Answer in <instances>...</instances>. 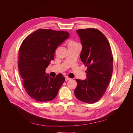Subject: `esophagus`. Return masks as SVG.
Here are the masks:
<instances>
[{
  "instance_id": "1",
  "label": "esophagus",
  "mask_w": 133,
  "mask_h": 133,
  "mask_svg": "<svg viewBox=\"0 0 133 133\" xmlns=\"http://www.w3.org/2000/svg\"><path fill=\"white\" fill-rule=\"evenodd\" d=\"M71 79L68 77H65V81H68V80H71Z\"/></svg>"
}]
</instances>
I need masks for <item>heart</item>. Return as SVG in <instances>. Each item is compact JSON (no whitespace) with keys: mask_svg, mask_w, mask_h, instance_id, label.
<instances>
[{"mask_svg":"<svg viewBox=\"0 0 133 133\" xmlns=\"http://www.w3.org/2000/svg\"><path fill=\"white\" fill-rule=\"evenodd\" d=\"M76 42H74V41H70L69 43H68V46H70V45H72V44H74V43H75Z\"/></svg>","mask_w":133,"mask_h":133,"instance_id":"obj_1","label":"heart"}]
</instances>
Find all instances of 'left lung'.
<instances>
[{
	"instance_id": "obj_1",
	"label": "left lung",
	"mask_w": 133,
	"mask_h": 133,
	"mask_svg": "<svg viewBox=\"0 0 133 133\" xmlns=\"http://www.w3.org/2000/svg\"><path fill=\"white\" fill-rule=\"evenodd\" d=\"M82 46L80 58L87 66V79H76V98L87 103L98 101L105 93L113 73V57L103 34L94 28L76 31Z\"/></svg>"
}]
</instances>
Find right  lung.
<instances>
[{
	"mask_svg": "<svg viewBox=\"0 0 133 133\" xmlns=\"http://www.w3.org/2000/svg\"><path fill=\"white\" fill-rule=\"evenodd\" d=\"M68 32L39 29L23 41L19 51L18 69L23 87L31 98L39 102L53 100L65 81L63 76L52 78L46 68L54 59L58 46L69 37Z\"/></svg>",
	"mask_w": 133,
	"mask_h": 133,
	"instance_id": "1",
	"label": "right lung"
}]
</instances>
